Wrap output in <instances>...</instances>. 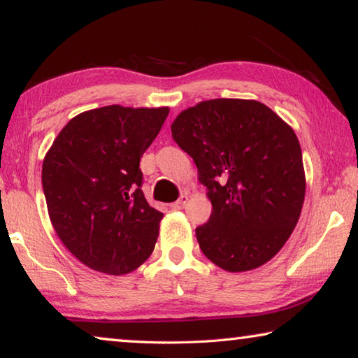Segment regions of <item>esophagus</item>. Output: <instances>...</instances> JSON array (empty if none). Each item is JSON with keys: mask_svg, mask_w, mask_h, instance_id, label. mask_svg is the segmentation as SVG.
Wrapping results in <instances>:
<instances>
[{"mask_svg": "<svg viewBox=\"0 0 358 358\" xmlns=\"http://www.w3.org/2000/svg\"><path fill=\"white\" fill-rule=\"evenodd\" d=\"M187 201H189V196H187L186 192H185V194H181V197L178 199V201L175 202V203H172V208H175V210H180V208H183L185 205L187 203Z\"/></svg>", "mask_w": 358, "mask_h": 358, "instance_id": "esophagus-1", "label": "esophagus"}]
</instances>
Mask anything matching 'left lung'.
Instances as JSON below:
<instances>
[{
    "mask_svg": "<svg viewBox=\"0 0 358 358\" xmlns=\"http://www.w3.org/2000/svg\"><path fill=\"white\" fill-rule=\"evenodd\" d=\"M197 166L213 211L196 229L202 252L220 268H259L286 245L299 222L306 177L294 129L254 99H210L171 126Z\"/></svg>",
    "mask_w": 358,
    "mask_h": 358,
    "instance_id": "left-lung-1",
    "label": "left lung"
}]
</instances>
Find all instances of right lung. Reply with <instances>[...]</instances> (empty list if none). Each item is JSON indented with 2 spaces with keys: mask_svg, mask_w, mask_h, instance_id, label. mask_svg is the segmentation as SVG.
Returning a JSON list of instances; mask_svg holds the SVG:
<instances>
[{
  "mask_svg": "<svg viewBox=\"0 0 358 358\" xmlns=\"http://www.w3.org/2000/svg\"><path fill=\"white\" fill-rule=\"evenodd\" d=\"M169 107L106 106L76 115L42 164L52 226L72 256L92 270L126 275L153 252L161 211L142 191L138 162Z\"/></svg>",
  "mask_w": 358,
  "mask_h": 358,
  "instance_id": "1",
  "label": "right lung"
}]
</instances>
